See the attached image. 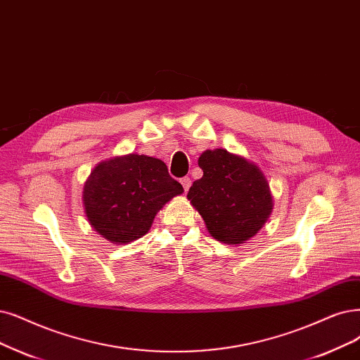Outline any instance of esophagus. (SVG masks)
<instances>
[{
  "label": "esophagus",
  "instance_id": "obj_1",
  "mask_svg": "<svg viewBox=\"0 0 360 360\" xmlns=\"http://www.w3.org/2000/svg\"><path fill=\"white\" fill-rule=\"evenodd\" d=\"M181 184H182V187H184V191H188L190 187H191V179L185 176V178L181 179Z\"/></svg>",
  "mask_w": 360,
  "mask_h": 360
}]
</instances>
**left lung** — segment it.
I'll return each instance as SVG.
<instances>
[{"mask_svg":"<svg viewBox=\"0 0 360 360\" xmlns=\"http://www.w3.org/2000/svg\"><path fill=\"white\" fill-rule=\"evenodd\" d=\"M202 179L193 182L188 200L206 229L222 243L238 245L255 236L273 209L269 182L262 172L227 150L205 151L198 158Z\"/></svg>","mask_w":360,"mask_h":360,"instance_id":"obj_1","label":"left lung"}]
</instances>
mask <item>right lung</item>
Returning <instances> with one entry per match:
<instances>
[{
  "mask_svg": "<svg viewBox=\"0 0 360 360\" xmlns=\"http://www.w3.org/2000/svg\"><path fill=\"white\" fill-rule=\"evenodd\" d=\"M182 191L162 160L129 154L93 169L83 202L91 227L106 240L126 245L148 233L157 212Z\"/></svg>",
  "mask_w": 360,
  "mask_h": 360,
  "instance_id": "1",
  "label": "right lung"
}]
</instances>
